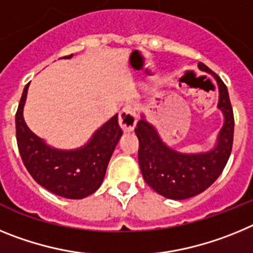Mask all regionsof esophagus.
<instances>
[{"mask_svg":"<svg viewBox=\"0 0 253 253\" xmlns=\"http://www.w3.org/2000/svg\"><path fill=\"white\" fill-rule=\"evenodd\" d=\"M138 115L135 107L131 105H125L119 114V124L124 131H131L135 128Z\"/></svg>","mask_w":253,"mask_h":253,"instance_id":"obj_1","label":"esophagus"}]
</instances>
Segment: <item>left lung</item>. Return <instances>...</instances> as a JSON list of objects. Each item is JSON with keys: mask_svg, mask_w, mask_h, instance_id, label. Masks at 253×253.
Returning <instances> with one entry per match:
<instances>
[{"mask_svg": "<svg viewBox=\"0 0 253 253\" xmlns=\"http://www.w3.org/2000/svg\"><path fill=\"white\" fill-rule=\"evenodd\" d=\"M198 66L213 75L218 82V107L224 114V125L218 135L215 148L205 153H178L161 140L156 129L144 120V116L135 128L139 139L138 161L143 177L156 193L173 200L193 198L205 191L223 172L233 144L234 116L227 86L204 63L200 62Z\"/></svg>", "mask_w": 253, "mask_h": 253, "instance_id": "left-lung-1", "label": "left lung"}]
</instances>
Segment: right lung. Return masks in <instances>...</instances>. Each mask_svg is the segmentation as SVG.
<instances>
[{"mask_svg": "<svg viewBox=\"0 0 253 253\" xmlns=\"http://www.w3.org/2000/svg\"><path fill=\"white\" fill-rule=\"evenodd\" d=\"M72 54L67 58H71ZM26 84L16 111V140L20 156L31 177L55 195L84 199L99 189L107 163L123 130L118 115L93 134L86 146L76 151H58L46 146L28 128L22 109L28 95Z\"/></svg>", "mask_w": 253, "mask_h": 253, "instance_id": "1", "label": "right lung"}]
</instances>
